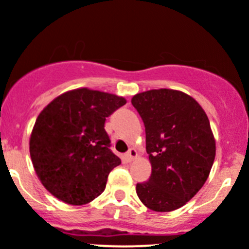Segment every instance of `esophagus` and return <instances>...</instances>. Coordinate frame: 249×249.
Returning a JSON list of instances; mask_svg holds the SVG:
<instances>
[{
  "label": "esophagus",
  "mask_w": 249,
  "mask_h": 249,
  "mask_svg": "<svg viewBox=\"0 0 249 249\" xmlns=\"http://www.w3.org/2000/svg\"><path fill=\"white\" fill-rule=\"evenodd\" d=\"M137 156V152H136V149H134V148H130L129 151H127V153H125V160L126 161H131L132 159L135 158V157Z\"/></svg>",
  "instance_id": "obj_1"
}]
</instances>
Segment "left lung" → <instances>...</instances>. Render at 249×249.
<instances>
[{"instance_id": "obj_1", "label": "left lung", "mask_w": 249, "mask_h": 249, "mask_svg": "<svg viewBox=\"0 0 249 249\" xmlns=\"http://www.w3.org/2000/svg\"><path fill=\"white\" fill-rule=\"evenodd\" d=\"M146 130L152 165L148 181L136 185L140 201L154 212L186 204L208 178L215 158V140L203 108L181 91L160 89L131 100Z\"/></svg>"}]
</instances>
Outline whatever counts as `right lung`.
<instances>
[{"mask_svg":"<svg viewBox=\"0 0 249 249\" xmlns=\"http://www.w3.org/2000/svg\"><path fill=\"white\" fill-rule=\"evenodd\" d=\"M125 103L115 95L78 89L58 96L40 113L30 157L48 192L81 206L105 191L109 173L122 163L109 148L106 118Z\"/></svg>","mask_w":249,"mask_h":249,"instance_id":"add662e5","label":"right lung"}]
</instances>
